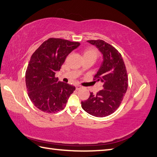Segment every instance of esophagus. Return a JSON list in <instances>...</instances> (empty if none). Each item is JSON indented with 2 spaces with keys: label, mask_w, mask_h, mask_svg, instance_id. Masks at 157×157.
I'll return each instance as SVG.
<instances>
[{
  "label": "esophagus",
  "mask_w": 157,
  "mask_h": 157,
  "mask_svg": "<svg viewBox=\"0 0 157 157\" xmlns=\"http://www.w3.org/2000/svg\"><path fill=\"white\" fill-rule=\"evenodd\" d=\"M82 88V86H81L80 85H77V86H75L76 90H80Z\"/></svg>",
  "instance_id": "obj_1"
}]
</instances>
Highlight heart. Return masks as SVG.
<instances>
[{"instance_id":"b5f03b06","label":"heart","mask_w":157,"mask_h":157,"mask_svg":"<svg viewBox=\"0 0 157 157\" xmlns=\"http://www.w3.org/2000/svg\"><path fill=\"white\" fill-rule=\"evenodd\" d=\"M98 56V50L93 48V47H88L86 48L83 51V56L84 59H93L96 61ZM80 70V71H82Z\"/></svg>"}]
</instances>
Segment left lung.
Returning <instances> with one entry per match:
<instances>
[{
    "mask_svg": "<svg viewBox=\"0 0 157 157\" xmlns=\"http://www.w3.org/2000/svg\"><path fill=\"white\" fill-rule=\"evenodd\" d=\"M103 55V61L93 80L102 83V90L82 101V107L90 115L103 117L114 113L121 105L128 87V76L122 56L117 50L102 40H88Z\"/></svg>",
    "mask_w": 157,
    "mask_h": 157,
    "instance_id": "1",
    "label": "left lung"
}]
</instances>
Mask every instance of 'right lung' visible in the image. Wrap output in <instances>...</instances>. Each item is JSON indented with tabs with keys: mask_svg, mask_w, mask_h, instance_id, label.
I'll return each mask as SVG.
<instances>
[{
	"mask_svg": "<svg viewBox=\"0 0 157 157\" xmlns=\"http://www.w3.org/2000/svg\"><path fill=\"white\" fill-rule=\"evenodd\" d=\"M80 45L78 42L51 38L33 53L25 72L29 99L36 108L47 113L64 109L75 87L55 78L70 52Z\"/></svg>",
	"mask_w": 157,
	"mask_h": 157,
	"instance_id": "1",
	"label": "right lung"
}]
</instances>
